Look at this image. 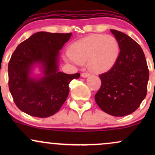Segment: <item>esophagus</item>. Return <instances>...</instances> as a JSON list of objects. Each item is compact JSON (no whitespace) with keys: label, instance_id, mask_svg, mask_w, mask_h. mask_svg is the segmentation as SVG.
Returning a JSON list of instances; mask_svg holds the SVG:
<instances>
[{"label":"esophagus","instance_id":"esophagus-1","mask_svg":"<svg viewBox=\"0 0 155 155\" xmlns=\"http://www.w3.org/2000/svg\"><path fill=\"white\" fill-rule=\"evenodd\" d=\"M90 76V74L87 72H84V73H82V74H81V76L84 78L87 77V76Z\"/></svg>","mask_w":155,"mask_h":155}]
</instances>
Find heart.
Instances as JSON below:
<instances>
[{
	"mask_svg": "<svg viewBox=\"0 0 155 155\" xmlns=\"http://www.w3.org/2000/svg\"><path fill=\"white\" fill-rule=\"evenodd\" d=\"M120 51V44L114 36L92 34L72 43L68 54L76 63H84L87 60L90 71L101 73L110 70L115 65Z\"/></svg>",
	"mask_w": 155,
	"mask_h": 155,
	"instance_id": "b5f03b06",
	"label": "heart"
}]
</instances>
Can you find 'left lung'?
<instances>
[{"mask_svg":"<svg viewBox=\"0 0 155 155\" xmlns=\"http://www.w3.org/2000/svg\"><path fill=\"white\" fill-rule=\"evenodd\" d=\"M111 32L120 44V55L108 71L99 75L101 85L95 99L104 112L123 117L136 111L145 98L149 72L144 53L138 44L122 32Z\"/></svg>","mask_w":155,"mask_h":155,"instance_id":"obj_1","label":"left lung"}]
</instances>
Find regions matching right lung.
<instances>
[{"mask_svg": "<svg viewBox=\"0 0 155 155\" xmlns=\"http://www.w3.org/2000/svg\"><path fill=\"white\" fill-rule=\"evenodd\" d=\"M72 33L38 32L19 44L8 62V88L16 106L31 116L45 118L57 113L66 101L68 84L79 73L58 71V54ZM35 63L43 68L44 76L32 79Z\"/></svg>", "mask_w": 155, "mask_h": 155, "instance_id": "right-lung-1", "label": "right lung"}]
</instances>
